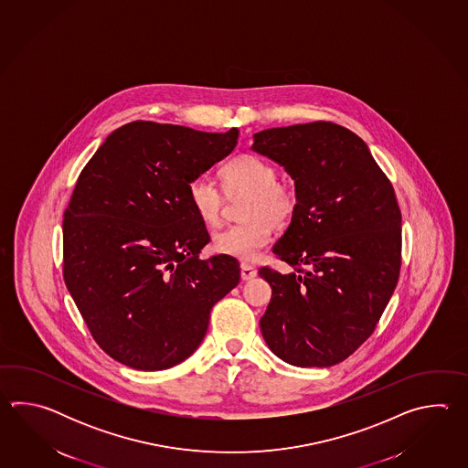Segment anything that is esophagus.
I'll list each match as a JSON object with an SVG mask.
<instances>
[{
    "mask_svg": "<svg viewBox=\"0 0 468 468\" xmlns=\"http://www.w3.org/2000/svg\"><path fill=\"white\" fill-rule=\"evenodd\" d=\"M258 276V271L249 266V264H240V278L242 281H250Z\"/></svg>",
    "mask_w": 468,
    "mask_h": 468,
    "instance_id": "34e87169",
    "label": "esophagus"
}]
</instances>
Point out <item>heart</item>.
Segmentation results:
<instances>
[{"label":"heart","mask_w":468,"mask_h":468,"mask_svg":"<svg viewBox=\"0 0 468 468\" xmlns=\"http://www.w3.org/2000/svg\"><path fill=\"white\" fill-rule=\"evenodd\" d=\"M222 189L229 196L246 194L240 204L242 222L220 230L212 246L224 256L239 261H254L274 238V226L284 228L298 209V194L288 182L278 179V172L268 160L258 155H239L220 169ZM192 209L207 226L219 224L224 210V196L207 179L197 177L189 184Z\"/></svg>","instance_id":"b5f03b06"}]
</instances>
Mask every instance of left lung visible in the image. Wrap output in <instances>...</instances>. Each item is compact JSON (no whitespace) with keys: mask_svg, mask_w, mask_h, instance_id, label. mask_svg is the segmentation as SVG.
<instances>
[{"mask_svg":"<svg viewBox=\"0 0 468 468\" xmlns=\"http://www.w3.org/2000/svg\"><path fill=\"white\" fill-rule=\"evenodd\" d=\"M262 155L294 179L298 209L274 244L294 269L269 266L272 288L261 331L294 367H333L373 335L397 288L401 212L395 189L356 133L311 122L254 133Z\"/></svg>","mask_w":468,"mask_h":468,"instance_id":"obj_1","label":"left lung"}]
</instances>
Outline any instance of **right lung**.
<instances>
[{"instance_id": "add662e5", "label": "right lung", "mask_w": 468, "mask_h": 468, "mask_svg": "<svg viewBox=\"0 0 468 468\" xmlns=\"http://www.w3.org/2000/svg\"><path fill=\"white\" fill-rule=\"evenodd\" d=\"M238 137L137 120L80 172L63 218V279L110 358L142 371L179 365L238 286V259L199 258L210 236L189 200L190 182Z\"/></svg>"}]
</instances>
